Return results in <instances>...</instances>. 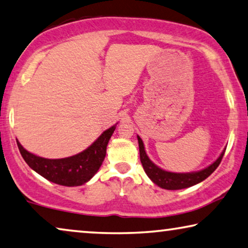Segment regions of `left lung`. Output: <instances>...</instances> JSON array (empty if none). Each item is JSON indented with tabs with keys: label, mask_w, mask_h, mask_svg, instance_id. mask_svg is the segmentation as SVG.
<instances>
[{
	"label": "left lung",
	"mask_w": 248,
	"mask_h": 248,
	"mask_svg": "<svg viewBox=\"0 0 248 248\" xmlns=\"http://www.w3.org/2000/svg\"><path fill=\"white\" fill-rule=\"evenodd\" d=\"M138 137V142H139V153H140V161L143 169H145L148 177L153 180V182L158 185V186L164 188V189L168 190H176V189H183V188H187L194 185L198 184L205 180L207 177L212 175V173L216 170V168L218 167L223 156L225 154V149L218 159L215 162H213L209 167L202 169L201 171L197 172H189V173H176V172H169L166 170H162L161 168L157 167L156 165L148 158L145 147H143V142L141 138Z\"/></svg>",
	"instance_id": "1"
}]
</instances>
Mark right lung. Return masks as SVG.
Wrapping results in <instances>:
<instances>
[{"label": "right lung", "mask_w": 248, "mask_h": 248, "mask_svg": "<svg viewBox=\"0 0 248 248\" xmlns=\"http://www.w3.org/2000/svg\"><path fill=\"white\" fill-rule=\"evenodd\" d=\"M116 125L103 134L82 153L62 159H46L25 150L17 141L18 150L25 162L44 178L62 186H80L90 180L98 171L106 157L107 145Z\"/></svg>", "instance_id": "1"}]
</instances>
